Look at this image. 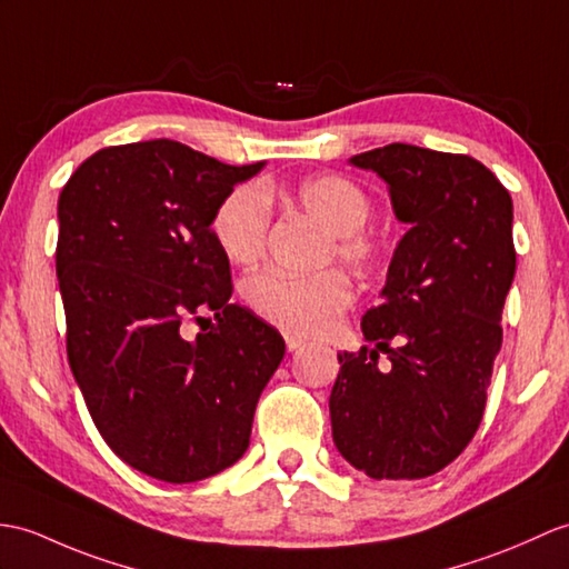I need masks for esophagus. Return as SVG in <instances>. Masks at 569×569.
Segmentation results:
<instances>
[{"mask_svg":"<svg viewBox=\"0 0 569 569\" xmlns=\"http://www.w3.org/2000/svg\"><path fill=\"white\" fill-rule=\"evenodd\" d=\"M300 347H306V339L296 337V335H286V349L288 351H298Z\"/></svg>","mask_w":569,"mask_h":569,"instance_id":"34e87169","label":"esophagus"}]
</instances>
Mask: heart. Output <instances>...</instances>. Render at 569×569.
Instances as JSON below:
<instances>
[{"label": "heart", "instance_id": "b5f03b06", "mask_svg": "<svg viewBox=\"0 0 569 569\" xmlns=\"http://www.w3.org/2000/svg\"><path fill=\"white\" fill-rule=\"evenodd\" d=\"M293 201L332 230L329 254L353 269H371L380 259L378 237L363 224L373 201L359 183L341 174H315L293 189ZM271 228V198L259 183H240L220 198L210 232L220 252L234 263H252L263 254ZM244 300L263 320L290 335H317L332 325L353 300L349 279L337 269L288 273L263 269L244 281Z\"/></svg>", "mask_w": 569, "mask_h": 569}]
</instances>
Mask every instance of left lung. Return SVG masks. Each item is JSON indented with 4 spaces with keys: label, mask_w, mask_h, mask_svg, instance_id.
Wrapping results in <instances>:
<instances>
[{
    "label": "left lung",
    "mask_w": 569,
    "mask_h": 569,
    "mask_svg": "<svg viewBox=\"0 0 569 569\" xmlns=\"http://www.w3.org/2000/svg\"><path fill=\"white\" fill-rule=\"evenodd\" d=\"M351 164L388 181L395 216L409 230L382 302L361 320L376 349L339 353L332 436L368 478H429L466 451L485 415L517 271L511 196L472 157L417 144L392 142Z\"/></svg>",
    "instance_id": "obj_1"
}]
</instances>
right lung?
I'll list each match as a JSON object with an SVG mask.
<instances>
[{"label": "right lung", "mask_w": 569, "mask_h": 569, "mask_svg": "<svg viewBox=\"0 0 569 569\" xmlns=\"http://www.w3.org/2000/svg\"><path fill=\"white\" fill-rule=\"evenodd\" d=\"M261 167L148 140L94 152L62 187L68 361L103 441L150 478L196 482L237 463L286 353L279 329L230 302V259L210 232L220 198ZM189 319L207 322L196 338Z\"/></svg>", "instance_id": "add662e5"}]
</instances>
